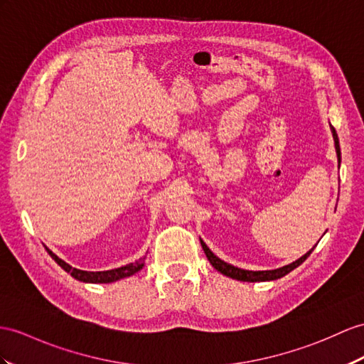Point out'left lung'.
Here are the masks:
<instances>
[{
    "label": "left lung",
    "instance_id": "left-lung-1",
    "mask_svg": "<svg viewBox=\"0 0 364 364\" xmlns=\"http://www.w3.org/2000/svg\"><path fill=\"white\" fill-rule=\"evenodd\" d=\"M331 131H332V136H333V141H335V151H336V157H338V162H341V151H340V140H338V136H336V131L335 128L331 125ZM200 245L203 252H205L207 258L210 261V264L215 267L219 273L225 274V277L232 278V279H237V281H244V282H259V281H274V279H279L282 277H286L287 273H290L291 270H295L298 265L303 264L310 253L314 252V249H310L306 255L301 256L299 259L294 261L291 264H287L284 265V267H279V269H274V270H244V269H239V267H235V265L228 264L225 261H223L220 258H218V256L213 253L207 244L202 241L200 239Z\"/></svg>",
    "mask_w": 364,
    "mask_h": 364
}]
</instances>
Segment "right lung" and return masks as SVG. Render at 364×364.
<instances>
[{
  "mask_svg": "<svg viewBox=\"0 0 364 364\" xmlns=\"http://www.w3.org/2000/svg\"><path fill=\"white\" fill-rule=\"evenodd\" d=\"M46 250L50 255V258L54 259L61 269L70 273V277L78 279V281H82V282H91V284H109V282H115L119 279L128 278V277H131V274H134L139 270L144 269V265H145V258H141L136 262L127 264L119 269L105 270V272H86V270H80V269L73 267V265H69L63 259H60L58 256L55 253H52L49 249H46Z\"/></svg>",
  "mask_w": 364,
  "mask_h": 364,
  "instance_id": "add662e5",
  "label": "right lung"
}]
</instances>
